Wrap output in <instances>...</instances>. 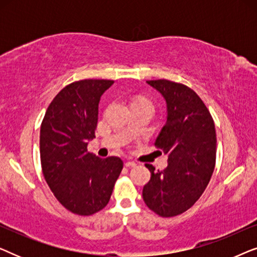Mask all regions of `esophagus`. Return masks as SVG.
Here are the masks:
<instances>
[{"label": "esophagus", "mask_w": 257, "mask_h": 257, "mask_svg": "<svg viewBox=\"0 0 257 257\" xmlns=\"http://www.w3.org/2000/svg\"><path fill=\"white\" fill-rule=\"evenodd\" d=\"M125 166L126 167H136L137 166V164L135 163V161H126V163H125Z\"/></svg>", "instance_id": "esophagus-1"}]
</instances>
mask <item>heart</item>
Masks as SVG:
<instances>
[{
  "label": "heart",
  "instance_id": "obj_1",
  "mask_svg": "<svg viewBox=\"0 0 257 257\" xmlns=\"http://www.w3.org/2000/svg\"><path fill=\"white\" fill-rule=\"evenodd\" d=\"M136 101H145V103H150L149 100H146V99H144V98H140V99H138V100H136ZM151 104V103H150Z\"/></svg>",
  "mask_w": 257,
  "mask_h": 257
}]
</instances>
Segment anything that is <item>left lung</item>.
Returning a JSON list of instances; mask_svg holds the SVG:
<instances>
[{"label": "left lung", "instance_id": "1", "mask_svg": "<svg viewBox=\"0 0 257 257\" xmlns=\"http://www.w3.org/2000/svg\"><path fill=\"white\" fill-rule=\"evenodd\" d=\"M147 83L166 100V124L154 145L167 154L168 166L156 171L152 165H145L151 179L144 186L143 199L159 216H177L198 201L212 177L215 125L201 98L188 86L167 79Z\"/></svg>", "mask_w": 257, "mask_h": 257}]
</instances>
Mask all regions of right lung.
<instances>
[{
	"label": "right lung",
	"instance_id": "right-lung-1",
	"mask_svg": "<svg viewBox=\"0 0 257 257\" xmlns=\"http://www.w3.org/2000/svg\"><path fill=\"white\" fill-rule=\"evenodd\" d=\"M113 83L83 79L69 84L49 105L41 125L45 181L61 205L77 215H92L103 209L122 170L120 158L100 159L87 152L97 127L100 97Z\"/></svg>",
	"mask_w": 257,
	"mask_h": 257
}]
</instances>
